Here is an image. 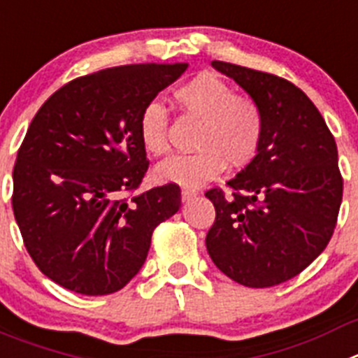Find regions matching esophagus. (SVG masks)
I'll return each mask as SVG.
<instances>
[{
  "label": "esophagus",
  "mask_w": 358,
  "mask_h": 358,
  "mask_svg": "<svg viewBox=\"0 0 358 358\" xmlns=\"http://www.w3.org/2000/svg\"><path fill=\"white\" fill-rule=\"evenodd\" d=\"M196 196V192H193V189H182L181 192V199H182V202H189V201H193V199H195Z\"/></svg>",
  "instance_id": "esophagus-1"
}]
</instances>
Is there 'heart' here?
Here are the masks:
<instances>
[{
  "label": "heart",
  "mask_w": 358,
  "mask_h": 358,
  "mask_svg": "<svg viewBox=\"0 0 358 358\" xmlns=\"http://www.w3.org/2000/svg\"><path fill=\"white\" fill-rule=\"evenodd\" d=\"M172 101L188 117L201 120L193 154H176L154 169V179L162 185L199 188L224 172L248 165L262 140V111L254 99L236 96L225 81L211 74H199L172 94ZM138 136L152 156L169 150V113L156 101L140 113Z\"/></svg>",
  "instance_id": "obj_1"
}]
</instances>
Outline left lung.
<instances>
[{"label":"left lung","instance_id":"1","mask_svg":"<svg viewBox=\"0 0 358 358\" xmlns=\"http://www.w3.org/2000/svg\"><path fill=\"white\" fill-rule=\"evenodd\" d=\"M262 111L255 157L227 186L206 193L216 220L206 236L222 273L247 287H271L296 277L329 245L343 179L337 145L313 101L287 80L211 62Z\"/></svg>","mask_w":358,"mask_h":358}]
</instances>
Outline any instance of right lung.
Returning a JSON list of instances; mask_svg holds the SVG:
<instances>
[{
    "label": "right lung",
    "instance_id": "right-lung-1",
    "mask_svg": "<svg viewBox=\"0 0 358 358\" xmlns=\"http://www.w3.org/2000/svg\"><path fill=\"white\" fill-rule=\"evenodd\" d=\"M186 64H138L78 78L42 104L14 166V208L38 270L88 296L122 289L157 225L181 208L176 185L122 199L147 172L140 113Z\"/></svg>",
    "mask_w": 358,
    "mask_h": 358
}]
</instances>
